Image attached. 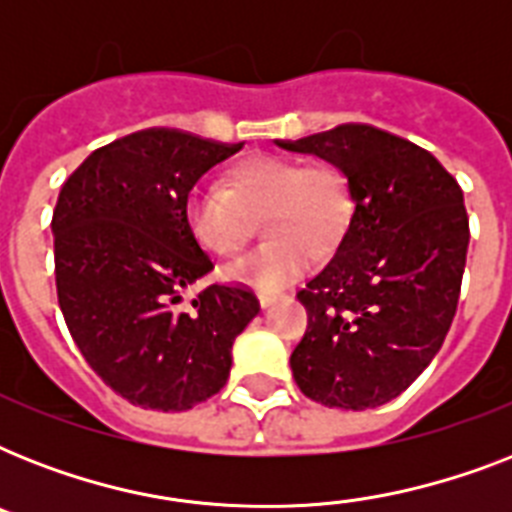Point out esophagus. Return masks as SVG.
<instances>
[{
  "label": "esophagus",
  "mask_w": 512,
  "mask_h": 512,
  "mask_svg": "<svg viewBox=\"0 0 512 512\" xmlns=\"http://www.w3.org/2000/svg\"><path fill=\"white\" fill-rule=\"evenodd\" d=\"M257 300H260V305H263V308H268V305L276 300V295H273V292H265V289H257Z\"/></svg>",
  "instance_id": "obj_1"
}]
</instances>
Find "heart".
Here are the masks:
<instances>
[{
  "label": "heart",
  "instance_id": "b5f03b06",
  "mask_svg": "<svg viewBox=\"0 0 512 512\" xmlns=\"http://www.w3.org/2000/svg\"><path fill=\"white\" fill-rule=\"evenodd\" d=\"M185 225L201 249L233 257L263 215V247L231 265L233 281L276 292L300 279L313 257L329 255L348 231L353 196L337 164L289 156H252L228 170L223 185L201 183L185 196Z\"/></svg>",
  "mask_w": 512,
  "mask_h": 512
}]
</instances>
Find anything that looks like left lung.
<instances>
[{
    "label": "left lung",
    "mask_w": 512,
    "mask_h": 512,
    "mask_svg": "<svg viewBox=\"0 0 512 512\" xmlns=\"http://www.w3.org/2000/svg\"><path fill=\"white\" fill-rule=\"evenodd\" d=\"M279 146L337 164L356 204L337 255L297 292L308 311L289 358L297 388L337 409L380 406L452 327L470 241L462 188L425 148L369 124Z\"/></svg>",
    "instance_id": "8db88e82"
}]
</instances>
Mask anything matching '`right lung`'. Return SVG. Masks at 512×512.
<instances>
[{
	"mask_svg": "<svg viewBox=\"0 0 512 512\" xmlns=\"http://www.w3.org/2000/svg\"><path fill=\"white\" fill-rule=\"evenodd\" d=\"M241 146L143 130L92 151L52 209L55 289L84 361L130 404L185 412L223 388L236 335L260 311L244 284L183 292L215 265L185 225V196Z\"/></svg>",
	"mask_w": 512,
	"mask_h": 512,
	"instance_id": "1",
	"label": "right lung"
}]
</instances>
